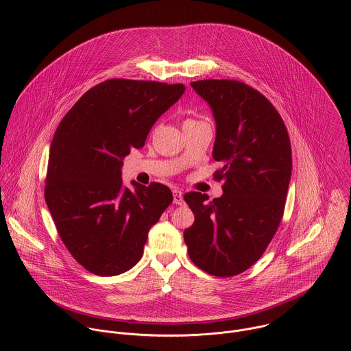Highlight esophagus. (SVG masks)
I'll return each instance as SVG.
<instances>
[{
    "mask_svg": "<svg viewBox=\"0 0 351 351\" xmlns=\"http://www.w3.org/2000/svg\"><path fill=\"white\" fill-rule=\"evenodd\" d=\"M183 193L180 190H173V204L183 205Z\"/></svg>",
    "mask_w": 351,
    "mask_h": 351,
    "instance_id": "34e87169",
    "label": "esophagus"
}]
</instances>
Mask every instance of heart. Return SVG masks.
I'll return each mask as SVG.
<instances>
[{
  "instance_id": "heart-1",
  "label": "heart",
  "mask_w": 351,
  "mask_h": 351,
  "mask_svg": "<svg viewBox=\"0 0 351 351\" xmlns=\"http://www.w3.org/2000/svg\"><path fill=\"white\" fill-rule=\"evenodd\" d=\"M191 123H201L199 120H194V119H187L186 121H184V124H191Z\"/></svg>"
}]
</instances>
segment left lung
I'll return each instance as SVG.
<instances>
[{
  "mask_svg": "<svg viewBox=\"0 0 351 351\" xmlns=\"http://www.w3.org/2000/svg\"><path fill=\"white\" fill-rule=\"evenodd\" d=\"M216 120L215 172L223 195L209 201L184 194L194 224L184 230L189 257L202 271L230 278L249 269L267 250L283 217L293 158L279 112L256 88L238 80L191 83Z\"/></svg>",
  "mask_w": 351,
  "mask_h": 351,
  "instance_id": "1",
  "label": "left lung"
}]
</instances>
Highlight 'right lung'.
I'll list each match as a JSON object with an SVG mask.
<instances>
[{"instance_id": "right-lung-1", "label": "right lung", "mask_w": 351, "mask_h": 351, "mask_svg": "<svg viewBox=\"0 0 351 351\" xmlns=\"http://www.w3.org/2000/svg\"><path fill=\"white\" fill-rule=\"evenodd\" d=\"M184 90L182 83L109 79L86 91L60 121L45 199L62 243L88 272L114 276L131 269L172 202L161 183L124 187L121 167Z\"/></svg>"}]
</instances>
